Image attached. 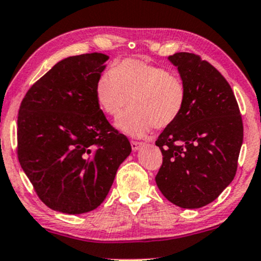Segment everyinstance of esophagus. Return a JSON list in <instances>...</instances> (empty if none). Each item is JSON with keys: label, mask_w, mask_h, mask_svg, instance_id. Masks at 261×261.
Listing matches in <instances>:
<instances>
[{"label": "esophagus", "mask_w": 261, "mask_h": 261, "mask_svg": "<svg viewBox=\"0 0 261 261\" xmlns=\"http://www.w3.org/2000/svg\"><path fill=\"white\" fill-rule=\"evenodd\" d=\"M130 145H132V149H133V151H138V150L142 149L143 146L145 145V144L140 143V142H134V140H132Z\"/></svg>", "instance_id": "34e87169"}]
</instances>
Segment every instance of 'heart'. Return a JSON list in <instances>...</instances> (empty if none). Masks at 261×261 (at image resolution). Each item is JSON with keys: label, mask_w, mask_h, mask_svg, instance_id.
Wrapping results in <instances>:
<instances>
[{"label": "heart", "mask_w": 261, "mask_h": 261, "mask_svg": "<svg viewBox=\"0 0 261 261\" xmlns=\"http://www.w3.org/2000/svg\"><path fill=\"white\" fill-rule=\"evenodd\" d=\"M95 96L110 117H118V129L143 137L154 128H166L177 121L186 105V85L178 75L134 58L119 61L103 72L95 84Z\"/></svg>", "instance_id": "1"}]
</instances>
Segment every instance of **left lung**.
Instances as JSON below:
<instances>
[{
  "label": "left lung",
  "mask_w": 261,
  "mask_h": 261,
  "mask_svg": "<svg viewBox=\"0 0 261 261\" xmlns=\"http://www.w3.org/2000/svg\"><path fill=\"white\" fill-rule=\"evenodd\" d=\"M186 85V105L159 136L164 156L155 180L164 197L183 209L210 204L232 182L243 143V122L231 87L200 56L168 57Z\"/></svg>",
  "instance_id": "8db88e82"
}]
</instances>
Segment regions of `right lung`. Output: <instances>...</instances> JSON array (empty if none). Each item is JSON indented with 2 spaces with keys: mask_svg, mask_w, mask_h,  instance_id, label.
Here are the masks:
<instances>
[{
  "mask_svg": "<svg viewBox=\"0 0 261 261\" xmlns=\"http://www.w3.org/2000/svg\"><path fill=\"white\" fill-rule=\"evenodd\" d=\"M107 60L99 52L64 58L20 103L18 160L42 203L55 211L79 215L96 209L132 151L95 96Z\"/></svg>",
  "mask_w": 261,
  "mask_h": 261,
  "instance_id": "right-lung-1",
  "label": "right lung"
}]
</instances>
